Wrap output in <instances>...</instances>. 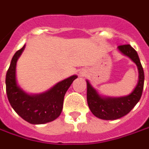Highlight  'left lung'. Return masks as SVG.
<instances>
[{
  "mask_svg": "<svg viewBox=\"0 0 149 149\" xmlns=\"http://www.w3.org/2000/svg\"><path fill=\"white\" fill-rule=\"evenodd\" d=\"M118 49L137 65L139 81L130 95L121 98H104L97 93L89 81H86L88 106L95 117L104 120H116L130 113L140 100L143 89L144 73L137 52L130 45H119Z\"/></svg>",
  "mask_w": 149,
  "mask_h": 149,
  "instance_id": "left-lung-1",
  "label": "left lung"
}]
</instances>
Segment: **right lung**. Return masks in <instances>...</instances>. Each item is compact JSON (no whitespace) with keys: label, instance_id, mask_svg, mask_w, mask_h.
I'll return each instance as SVG.
<instances>
[{"label":"right lung","instance_id":"1","mask_svg":"<svg viewBox=\"0 0 149 149\" xmlns=\"http://www.w3.org/2000/svg\"><path fill=\"white\" fill-rule=\"evenodd\" d=\"M25 45L15 54L7 71V97L11 107L24 120L31 124L47 123L55 120L61 114L64 95L77 76H72L62 81L45 93L29 95L18 86L15 77L16 63Z\"/></svg>","mask_w":149,"mask_h":149}]
</instances>
